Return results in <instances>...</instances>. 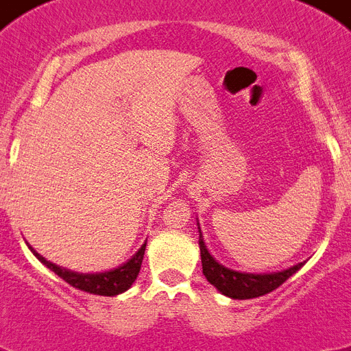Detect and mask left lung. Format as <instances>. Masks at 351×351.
Wrapping results in <instances>:
<instances>
[{"instance_id":"8db88e82","label":"left lung","mask_w":351,"mask_h":351,"mask_svg":"<svg viewBox=\"0 0 351 351\" xmlns=\"http://www.w3.org/2000/svg\"><path fill=\"white\" fill-rule=\"evenodd\" d=\"M198 225V223H197ZM198 244H200V258H202V272L206 276V280L209 281L213 287L223 295L230 297V299H255V297H262L269 291L276 290V288L283 285L290 276L295 274L304 262L297 263L293 267H288L285 271L278 272H262V274H255V272H239L234 269H228L225 265L214 258L207 250L206 243H204V235L200 232V225H198Z\"/></svg>"}]
</instances>
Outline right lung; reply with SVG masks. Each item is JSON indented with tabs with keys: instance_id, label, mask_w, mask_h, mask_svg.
I'll return each mask as SVG.
<instances>
[{
	"instance_id": "add662e5",
	"label": "right lung",
	"mask_w": 351,
	"mask_h": 351,
	"mask_svg": "<svg viewBox=\"0 0 351 351\" xmlns=\"http://www.w3.org/2000/svg\"><path fill=\"white\" fill-rule=\"evenodd\" d=\"M145 243H147V241H145ZM145 243L138 247V251L132 256V258L126 260L125 263H121L119 267L104 272H93V274H89V272L88 274H82V272H73L70 271V269L60 267V265L49 262L47 258H43V256L40 255V253H36L29 244H27V247H29L31 253H33L45 267L51 269L54 274L60 276L61 280H64L68 285L77 288V290L95 293V295L114 297L128 290V288L135 283V280H137L138 272H141L142 260H144Z\"/></svg>"
}]
</instances>
